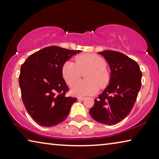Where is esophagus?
I'll list each match as a JSON object with an SVG mask.
<instances>
[{
    "label": "esophagus",
    "instance_id": "esophagus-1",
    "mask_svg": "<svg viewBox=\"0 0 159 159\" xmlns=\"http://www.w3.org/2000/svg\"><path fill=\"white\" fill-rule=\"evenodd\" d=\"M85 98H83V97H79V98H78V99H79V100H84Z\"/></svg>",
    "mask_w": 159,
    "mask_h": 159
}]
</instances>
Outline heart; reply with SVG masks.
Returning <instances> with one entry per match:
<instances>
[{
    "label": "heart",
    "mask_w": 159,
    "mask_h": 159,
    "mask_svg": "<svg viewBox=\"0 0 159 159\" xmlns=\"http://www.w3.org/2000/svg\"><path fill=\"white\" fill-rule=\"evenodd\" d=\"M73 61H66L61 67V75L66 83L71 85L80 78L81 72L88 70L84 80L75 82L71 86V93L75 96L91 95L98 92L99 86L104 88L110 79L107 63L100 56L95 54L80 55Z\"/></svg>",
    "instance_id": "b5f03b06"
}]
</instances>
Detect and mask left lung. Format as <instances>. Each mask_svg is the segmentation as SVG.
<instances>
[{
    "label": "left lung",
    "instance_id": "8db88e82",
    "mask_svg": "<svg viewBox=\"0 0 159 159\" xmlns=\"http://www.w3.org/2000/svg\"><path fill=\"white\" fill-rule=\"evenodd\" d=\"M108 62L109 83L90 109L94 120L102 124L115 125L130 114L142 85L138 64L124 54L112 50L98 52Z\"/></svg>",
    "mask_w": 159,
    "mask_h": 159
}]
</instances>
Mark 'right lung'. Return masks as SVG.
Returning a JSON list of instances; mask_svg holds the SVG:
<instances>
[{"label": "right lung", "instance_id": "right-lung-1", "mask_svg": "<svg viewBox=\"0 0 159 159\" xmlns=\"http://www.w3.org/2000/svg\"><path fill=\"white\" fill-rule=\"evenodd\" d=\"M80 52L46 47L32 54L21 65L19 76L21 98L37 124L52 127L66 119L77 98L65 96L69 88L61 75V67Z\"/></svg>", "mask_w": 159, "mask_h": 159}]
</instances>
